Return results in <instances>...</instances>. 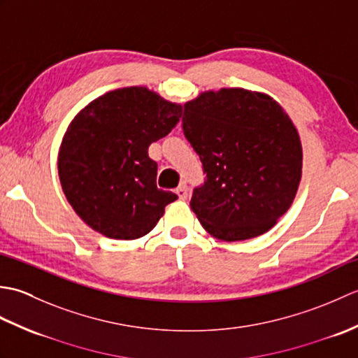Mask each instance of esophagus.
<instances>
[{
  "label": "esophagus",
  "instance_id": "1",
  "mask_svg": "<svg viewBox=\"0 0 358 358\" xmlns=\"http://www.w3.org/2000/svg\"><path fill=\"white\" fill-rule=\"evenodd\" d=\"M177 195H178V199L180 200H186L187 199V186L185 185V183H181L178 187H177Z\"/></svg>",
  "mask_w": 358,
  "mask_h": 358
}]
</instances>
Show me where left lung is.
Returning a JSON list of instances; mask_svg holds the SVG:
<instances>
[{"label":"left lung","mask_w":358,"mask_h":358,"mask_svg":"<svg viewBox=\"0 0 358 358\" xmlns=\"http://www.w3.org/2000/svg\"><path fill=\"white\" fill-rule=\"evenodd\" d=\"M183 132L208 180L191 209L212 237L249 240L277 224L301 180L300 135L278 101L243 87L206 90L185 104Z\"/></svg>","instance_id":"obj_1"}]
</instances>
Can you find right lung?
<instances>
[{"label": "right lung", "instance_id": "add662e5", "mask_svg": "<svg viewBox=\"0 0 358 358\" xmlns=\"http://www.w3.org/2000/svg\"><path fill=\"white\" fill-rule=\"evenodd\" d=\"M181 104L144 86L115 89L86 104L58 149V177L77 215L108 238L149 234L178 199L157 187L150 143L169 134Z\"/></svg>", "mask_w": 358, "mask_h": 358}]
</instances>
